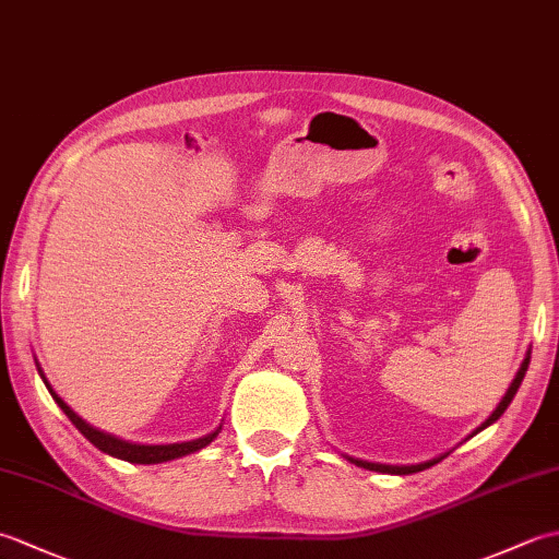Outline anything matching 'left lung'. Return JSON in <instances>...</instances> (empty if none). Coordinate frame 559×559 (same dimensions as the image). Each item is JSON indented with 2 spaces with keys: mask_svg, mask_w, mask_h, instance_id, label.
<instances>
[{
  "mask_svg": "<svg viewBox=\"0 0 559 559\" xmlns=\"http://www.w3.org/2000/svg\"><path fill=\"white\" fill-rule=\"evenodd\" d=\"M528 362H531V353H526V358H524V362H521V367H519V372H516V377H514V382H512V386L507 389V394L502 396V401H500V406H497L495 411H492V415L488 420H485L476 432L473 435H478L480 430H485V427L488 425H492L495 420H500V415L507 411V406L509 403H512V399L516 396V391H519V386H521V382H524V377H526V370H528ZM348 461H353L355 466H362V468H370V471H379V473H394V476H408V473H418V471H425V468H430V466H435V463H439L442 459H432V461H425V463H418V466H384V463H370V461H358V459H350L348 456Z\"/></svg>",
  "mask_w": 559,
  "mask_h": 559,
  "instance_id": "left-lung-1",
  "label": "left lung"
}]
</instances>
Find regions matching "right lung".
<instances>
[{"instance_id":"1","label":"right lung","mask_w":559,"mask_h":559,"mask_svg":"<svg viewBox=\"0 0 559 559\" xmlns=\"http://www.w3.org/2000/svg\"><path fill=\"white\" fill-rule=\"evenodd\" d=\"M43 382H45V377H43ZM45 386L50 389V384H47V382H45ZM50 394L57 401V406L67 413V418L79 427V432L86 437L91 444H96L100 451H105V454L117 456V459H124V461H132V463H160V461H170V459H177V456L192 454V451H199V449H204L206 444H211L213 437H216L218 430H221V427H218L216 432H211L206 437H199V439H192V442H182V444H153V447L132 444V442H122V439H117L112 435H105V432L96 430V427H91L88 423H83L79 415L71 411L67 403L55 394L52 389H50Z\"/></svg>"}]
</instances>
